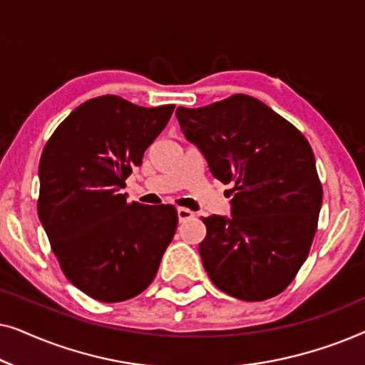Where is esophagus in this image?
Here are the masks:
<instances>
[{
	"instance_id": "1",
	"label": "esophagus",
	"mask_w": 365,
	"mask_h": 365,
	"mask_svg": "<svg viewBox=\"0 0 365 365\" xmlns=\"http://www.w3.org/2000/svg\"><path fill=\"white\" fill-rule=\"evenodd\" d=\"M178 217H179V222H184L187 221V219L194 217V212L189 211L187 207H178Z\"/></svg>"
}]
</instances>
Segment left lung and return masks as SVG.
<instances>
[{
	"label": "left lung",
	"instance_id": "left-lung-1",
	"mask_svg": "<svg viewBox=\"0 0 365 365\" xmlns=\"http://www.w3.org/2000/svg\"><path fill=\"white\" fill-rule=\"evenodd\" d=\"M182 134L216 179L232 182L231 217H202V266L216 287L241 301L286 289L307 259L322 204L316 159L302 133L256 98L234 94L178 108Z\"/></svg>",
	"mask_w": 365,
	"mask_h": 365
}]
</instances>
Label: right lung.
<instances>
[{
  "mask_svg": "<svg viewBox=\"0 0 365 365\" xmlns=\"http://www.w3.org/2000/svg\"><path fill=\"white\" fill-rule=\"evenodd\" d=\"M173 111L174 104L143 108L111 94L89 99L43 149L39 221L64 276L96 301L141 294L176 232V207L129 202L123 194Z\"/></svg>",
  "mask_w": 365,
  "mask_h": 365,
  "instance_id": "right-lung-1",
  "label": "right lung"
}]
</instances>
